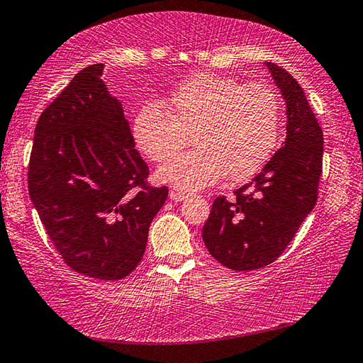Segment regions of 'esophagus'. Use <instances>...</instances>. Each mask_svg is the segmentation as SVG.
I'll list each match as a JSON object with an SVG mask.
<instances>
[{
	"label": "esophagus",
	"mask_w": 363,
	"mask_h": 363,
	"mask_svg": "<svg viewBox=\"0 0 363 363\" xmlns=\"http://www.w3.org/2000/svg\"><path fill=\"white\" fill-rule=\"evenodd\" d=\"M169 199L173 200V201H184L187 199V195L186 194H182V192H179V190H169Z\"/></svg>",
	"instance_id": "obj_1"
}]
</instances>
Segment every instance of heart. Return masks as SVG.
Returning a JSON list of instances; mask_svg holds the SVG:
<instances>
[{
    "instance_id": "heart-1",
    "label": "heart",
    "mask_w": 363,
    "mask_h": 363,
    "mask_svg": "<svg viewBox=\"0 0 363 363\" xmlns=\"http://www.w3.org/2000/svg\"><path fill=\"white\" fill-rule=\"evenodd\" d=\"M168 113L147 102L133 120V139L152 162H162L186 143L194 151L167 160L157 179L181 192H196L227 174L240 181L269 158L279 136L280 104L262 83L196 73L171 93Z\"/></svg>"
}]
</instances>
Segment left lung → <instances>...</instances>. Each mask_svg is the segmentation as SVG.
I'll return each instance as SVG.
<instances>
[{
    "label": "left lung",
    "mask_w": 363,
    "mask_h": 363,
    "mask_svg": "<svg viewBox=\"0 0 363 363\" xmlns=\"http://www.w3.org/2000/svg\"><path fill=\"white\" fill-rule=\"evenodd\" d=\"M286 106L281 149L233 200H214L201 237L214 259L237 272L274 262L317 201L323 133L304 91L290 73L266 62Z\"/></svg>",
    "instance_id": "obj_1"
}]
</instances>
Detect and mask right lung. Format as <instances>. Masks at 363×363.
<instances>
[{
	"instance_id": "obj_1",
	"label": "right lung",
	"mask_w": 363,
	"mask_h": 363,
	"mask_svg": "<svg viewBox=\"0 0 363 363\" xmlns=\"http://www.w3.org/2000/svg\"><path fill=\"white\" fill-rule=\"evenodd\" d=\"M104 64L78 72L41 113L28 194L54 247L75 272L121 280L138 267L167 187H147L121 102Z\"/></svg>"
}]
</instances>
